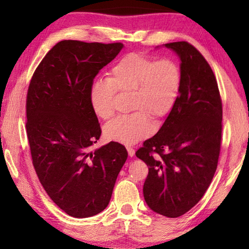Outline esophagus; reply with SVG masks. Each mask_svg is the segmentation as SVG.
Returning <instances> with one entry per match:
<instances>
[{
  "label": "esophagus",
  "mask_w": 249,
  "mask_h": 249,
  "mask_svg": "<svg viewBox=\"0 0 249 249\" xmlns=\"http://www.w3.org/2000/svg\"><path fill=\"white\" fill-rule=\"evenodd\" d=\"M127 151H128V156H130V157H133L135 155V150L132 148V147H127Z\"/></svg>",
  "instance_id": "1"
}]
</instances>
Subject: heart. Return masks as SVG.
<instances>
[{
    "instance_id": "b5f03b06",
    "label": "heart",
    "mask_w": 249,
    "mask_h": 249,
    "mask_svg": "<svg viewBox=\"0 0 249 249\" xmlns=\"http://www.w3.org/2000/svg\"><path fill=\"white\" fill-rule=\"evenodd\" d=\"M182 88V71L174 59L157 60L132 53L108 70L107 78L95 79L89 92L90 105L96 116L108 120L114 114L117 92L129 93V114L121 115L104 126L108 141L133 145L151 132L149 119L162 121L170 114Z\"/></svg>"
}]
</instances>
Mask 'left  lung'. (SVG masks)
<instances>
[{
  "label": "left lung",
  "mask_w": 249,
  "mask_h": 249,
  "mask_svg": "<svg viewBox=\"0 0 249 249\" xmlns=\"http://www.w3.org/2000/svg\"><path fill=\"white\" fill-rule=\"evenodd\" d=\"M178 53L179 100L158 133L136 156L148 166L144 197L156 213L179 217L199 202L216 171L222 140V99L208 61L188 41L165 45Z\"/></svg>",
  "instance_id": "obj_1"
}]
</instances>
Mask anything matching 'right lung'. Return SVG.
I'll list each match as a JSON object with an SVG mask.
<instances>
[{"instance_id":"1","label":"right lung","mask_w":249,"mask_h":249,"mask_svg":"<svg viewBox=\"0 0 249 249\" xmlns=\"http://www.w3.org/2000/svg\"><path fill=\"white\" fill-rule=\"evenodd\" d=\"M122 48V43L61 40L29 82L26 132L33 166L50 199L70 216L102 212L127 159V150L116 142L89 150L102 133L90 105V87Z\"/></svg>"}]
</instances>
